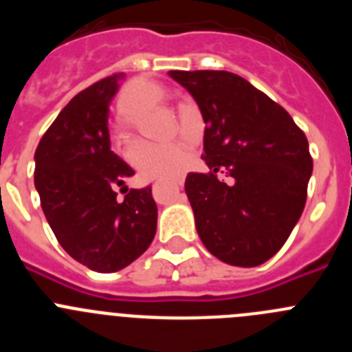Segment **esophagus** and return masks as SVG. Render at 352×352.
<instances>
[{
    "label": "esophagus",
    "instance_id": "34e87169",
    "mask_svg": "<svg viewBox=\"0 0 352 352\" xmlns=\"http://www.w3.org/2000/svg\"><path fill=\"white\" fill-rule=\"evenodd\" d=\"M183 185V179H176V182H174V188H176V190H179V186Z\"/></svg>",
    "mask_w": 352,
    "mask_h": 352
}]
</instances>
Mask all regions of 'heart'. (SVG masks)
<instances>
[{"mask_svg":"<svg viewBox=\"0 0 352 352\" xmlns=\"http://www.w3.org/2000/svg\"><path fill=\"white\" fill-rule=\"evenodd\" d=\"M167 100L166 89L160 84L146 77H138L130 80L118 100V116H120V130L118 142L129 146L132 142L133 125L144 114L153 111ZM190 160L185 142L174 144H141L130 153V164L138 170L142 179H169L176 178L185 170Z\"/></svg>","mask_w":352,"mask_h":352,"instance_id":"b5f03b06","label":"heart"}]
</instances>
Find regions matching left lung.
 I'll list each match as a JSON object with an SVG mask.
<instances>
[{
  "label": "left lung",
  "mask_w": 352,
  "mask_h": 352,
  "mask_svg": "<svg viewBox=\"0 0 352 352\" xmlns=\"http://www.w3.org/2000/svg\"><path fill=\"white\" fill-rule=\"evenodd\" d=\"M197 102L210 173H190L197 234L222 263L254 268L284 247L303 213L312 174L309 141L284 107L223 70H170ZM226 173L232 184L220 182Z\"/></svg>",
  "instance_id": "8db88e82"
}]
</instances>
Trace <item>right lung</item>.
Returning a JSON list of instances; mask_svg holds the SVG:
<instances>
[{
    "instance_id": "obj_1",
    "label": "right lung",
    "mask_w": 352,
    "mask_h": 352,
    "mask_svg": "<svg viewBox=\"0 0 352 352\" xmlns=\"http://www.w3.org/2000/svg\"><path fill=\"white\" fill-rule=\"evenodd\" d=\"M121 79L114 74L77 93L35 151V186L52 232L68 256L98 273L129 266L157 232L151 186L130 188L123 201L116 194L133 176L109 138V105Z\"/></svg>"
}]
</instances>
